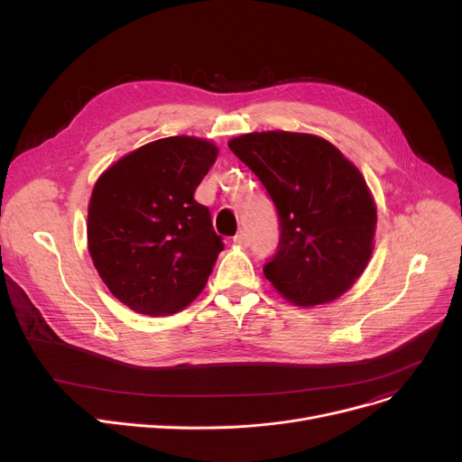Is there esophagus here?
<instances>
[{"instance_id":"obj_1","label":"esophagus","mask_w":462,"mask_h":462,"mask_svg":"<svg viewBox=\"0 0 462 462\" xmlns=\"http://www.w3.org/2000/svg\"><path fill=\"white\" fill-rule=\"evenodd\" d=\"M234 244L236 245H241V247H247L249 245V236L245 232H239L236 237H234Z\"/></svg>"}]
</instances>
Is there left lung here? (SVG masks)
I'll return each mask as SVG.
<instances>
[{"label":"left lung","mask_w":462,"mask_h":462,"mask_svg":"<svg viewBox=\"0 0 462 462\" xmlns=\"http://www.w3.org/2000/svg\"><path fill=\"white\" fill-rule=\"evenodd\" d=\"M277 208L281 239L263 275L300 307L341 298L367 268L376 206L359 170L335 145L307 133L263 131L228 142Z\"/></svg>","instance_id":"obj_1"}]
</instances>
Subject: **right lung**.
<instances>
[{
  "label": "right lung",
  "mask_w": 462,
  "mask_h": 462,
  "mask_svg": "<svg viewBox=\"0 0 462 462\" xmlns=\"http://www.w3.org/2000/svg\"><path fill=\"white\" fill-rule=\"evenodd\" d=\"M218 148L168 136L108 166L88 206V251L110 292L134 312L168 317L197 298L223 251L194 200Z\"/></svg>",
  "instance_id": "1"
}]
</instances>
